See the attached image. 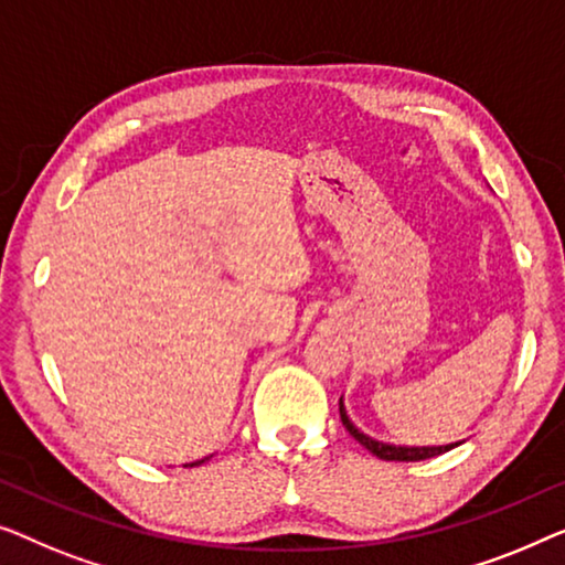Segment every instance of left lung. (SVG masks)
Returning <instances> with one entry per match:
<instances>
[{"instance_id": "1", "label": "left lung", "mask_w": 565, "mask_h": 565, "mask_svg": "<svg viewBox=\"0 0 565 565\" xmlns=\"http://www.w3.org/2000/svg\"><path fill=\"white\" fill-rule=\"evenodd\" d=\"M340 419H343L345 430L353 435L355 440H359L365 450L373 452V456L381 458V460H427V458H435L440 456V452H448L452 448H458L460 443H448V445H394V443H381L376 438H371V435L361 433L359 427L351 423V417H348L345 412V404H343V396H340Z\"/></svg>"}]
</instances>
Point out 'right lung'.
I'll use <instances>...</instances> for the list:
<instances>
[{
    "label": "right lung",
    "mask_w": 565,
    "mask_h": 565,
    "mask_svg": "<svg viewBox=\"0 0 565 565\" xmlns=\"http://www.w3.org/2000/svg\"><path fill=\"white\" fill-rule=\"evenodd\" d=\"M206 458H210V456H206ZM206 458H202V460H194V463H186V466H200V463H204Z\"/></svg>",
    "instance_id": "1"
}]
</instances>
